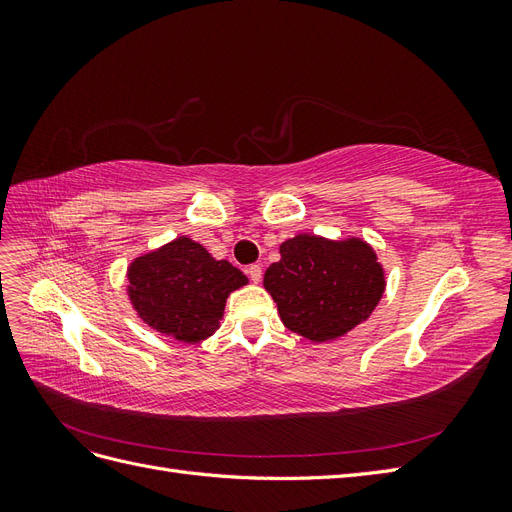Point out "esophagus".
Masks as SVG:
<instances>
[{"instance_id": "34e87169", "label": "esophagus", "mask_w": 512, "mask_h": 512, "mask_svg": "<svg viewBox=\"0 0 512 512\" xmlns=\"http://www.w3.org/2000/svg\"><path fill=\"white\" fill-rule=\"evenodd\" d=\"M247 275H250V280H252L254 284H258V282L262 280V269H260V265H250V267H247Z\"/></svg>"}]
</instances>
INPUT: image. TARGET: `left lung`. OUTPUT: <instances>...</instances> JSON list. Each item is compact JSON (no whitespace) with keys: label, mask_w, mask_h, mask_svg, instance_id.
Wrapping results in <instances>:
<instances>
[{"label":"left lung","mask_w":512,"mask_h":512,"mask_svg":"<svg viewBox=\"0 0 512 512\" xmlns=\"http://www.w3.org/2000/svg\"><path fill=\"white\" fill-rule=\"evenodd\" d=\"M280 262L265 273V290L284 327L309 342L344 337L380 303L386 277L378 256L359 237L297 235L280 245Z\"/></svg>","instance_id":"obj_1"}]
</instances>
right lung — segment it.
<instances>
[{"label":"right lung","mask_w":512,"mask_h":512,"mask_svg":"<svg viewBox=\"0 0 512 512\" xmlns=\"http://www.w3.org/2000/svg\"><path fill=\"white\" fill-rule=\"evenodd\" d=\"M245 284L237 267L185 235L136 256L128 267V299L138 318L181 344H198L218 331L228 294Z\"/></svg>","instance_id":"add662e5"}]
</instances>
